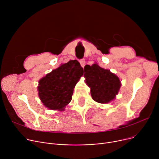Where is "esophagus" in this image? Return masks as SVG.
<instances>
[{
  "label": "esophagus",
  "mask_w": 159,
  "mask_h": 159,
  "mask_svg": "<svg viewBox=\"0 0 159 159\" xmlns=\"http://www.w3.org/2000/svg\"><path fill=\"white\" fill-rule=\"evenodd\" d=\"M80 63V65L82 67H84V66H85V63H86V61L85 60H84V59H82L79 61Z\"/></svg>",
  "instance_id": "obj_1"
}]
</instances>
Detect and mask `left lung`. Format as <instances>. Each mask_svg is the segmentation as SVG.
Returning <instances> with one entry per match:
<instances>
[{"label":"left lung","instance_id":"left-lung-1","mask_svg":"<svg viewBox=\"0 0 159 159\" xmlns=\"http://www.w3.org/2000/svg\"><path fill=\"white\" fill-rule=\"evenodd\" d=\"M84 76L91 88L93 99L98 103H107L114 99L121 86L120 79L115 74L97 64L84 66Z\"/></svg>","mask_w":159,"mask_h":159}]
</instances>
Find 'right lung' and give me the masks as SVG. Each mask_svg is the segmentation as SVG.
Returning <instances> with one entry per match:
<instances>
[{
    "instance_id": "add662e5",
    "label": "right lung",
    "mask_w": 159,
    "mask_h": 159,
    "mask_svg": "<svg viewBox=\"0 0 159 159\" xmlns=\"http://www.w3.org/2000/svg\"><path fill=\"white\" fill-rule=\"evenodd\" d=\"M83 75V68L77 60L61 65L42 78L38 88L39 97L45 107L62 111L71 100L73 88Z\"/></svg>"
}]
</instances>
